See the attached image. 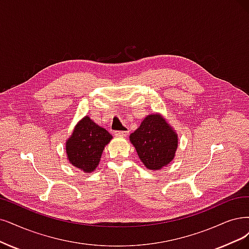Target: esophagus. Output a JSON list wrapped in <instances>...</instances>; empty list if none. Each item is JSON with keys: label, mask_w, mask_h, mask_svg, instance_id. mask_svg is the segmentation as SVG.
Here are the masks:
<instances>
[{"label": "esophagus", "mask_w": 249, "mask_h": 249, "mask_svg": "<svg viewBox=\"0 0 249 249\" xmlns=\"http://www.w3.org/2000/svg\"><path fill=\"white\" fill-rule=\"evenodd\" d=\"M128 133H129V131H128V130H125V131H115V135H118V136H127Z\"/></svg>", "instance_id": "34e87169"}]
</instances>
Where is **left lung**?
<instances>
[{"instance_id":"8db88e82","label":"left lung","mask_w":249,"mask_h":249,"mask_svg":"<svg viewBox=\"0 0 249 249\" xmlns=\"http://www.w3.org/2000/svg\"><path fill=\"white\" fill-rule=\"evenodd\" d=\"M129 139L141 161L150 170L168 165L178 144L177 132L160 114L146 116Z\"/></svg>"}]
</instances>
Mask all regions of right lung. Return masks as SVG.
<instances>
[{
  "label": "right lung",
  "mask_w": 249,
  "mask_h": 249,
  "mask_svg": "<svg viewBox=\"0 0 249 249\" xmlns=\"http://www.w3.org/2000/svg\"><path fill=\"white\" fill-rule=\"evenodd\" d=\"M113 139L105 128L85 116L75 126L66 143L70 163L86 173L97 167L105 146Z\"/></svg>",
  "instance_id": "add662e5"
}]
</instances>
